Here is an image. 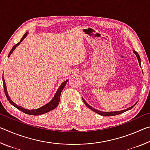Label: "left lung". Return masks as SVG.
Returning a JSON list of instances; mask_svg holds the SVG:
<instances>
[{
	"label": "left lung",
	"mask_w": 150,
	"mask_h": 150,
	"mask_svg": "<svg viewBox=\"0 0 150 150\" xmlns=\"http://www.w3.org/2000/svg\"><path fill=\"white\" fill-rule=\"evenodd\" d=\"M133 52H134V54L136 55L137 59H138V63H139V67H141V59H140V57H139V54H138V53H137V52H136V51H133ZM82 99H83V102H84L85 105L86 106H87L88 108H90L91 110H92L93 111L95 112H96V113H97L98 115H101V116H116V115H120V114H121V113H123V112H126V111H128V110H130V109L134 107V106L136 105V103H136L135 104H134V105L133 106H130V107H129V108H126V109H124V110H120V111L103 112V111L98 110H97V109L94 108L93 107H92V106H90L89 105H88V104L87 102H86V101L84 100V98H82Z\"/></svg>",
	"instance_id": "8db88e82"
}]
</instances>
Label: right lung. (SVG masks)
I'll return each mask as SVG.
<instances>
[{"label":"right lung","mask_w":150,"mask_h":150,"mask_svg":"<svg viewBox=\"0 0 150 150\" xmlns=\"http://www.w3.org/2000/svg\"><path fill=\"white\" fill-rule=\"evenodd\" d=\"M28 34V32H26L24 34V35H23V37L22 38V39L20 40V41L17 44H16L15 45H14L13 47L12 48V50H11V52H10L9 54L8 55V57H9L11 56V55L12 54V52H14V50L16 49V47L18 46V45H19L20 44V43H21L22 41H23L24 39L27 36ZM2 81H3V85H4V93H5V95H6V96L7 98V99L8 100V101L10 102V103L11 104L12 106H14V107H16V108L18 109V110H21L22 112H23L27 114V115H44L45 113H47L48 112H50L51 110H54V108H55L57 106V105H59V100H60V96H61V93H62V90L63 89V88L65 87V86L66 85V83H67L68 79L66 80L65 81H63V82L62 83V85H60V87L58 88L57 91H56V93H55V95L54 96V98H52V100H51L49 103L45 104V105L41 106L40 108H38L37 109H32V110H29V109H26L23 107H22V106H18V105H16V103H14L13 101H12L11 98H10V96L8 94V92H7V88H6V83H5V81H4V79L3 77V75H2Z\"/></svg>","instance_id":"1"}]
</instances>
